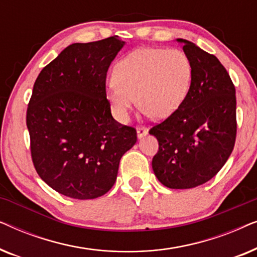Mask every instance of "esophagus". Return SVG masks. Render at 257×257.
<instances>
[{
    "label": "esophagus",
    "mask_w": 257,
    "mask_h": 257,
    "mask_svg": "<svg viewBox=\"0 0 257 257\" xmlns=\"http://www.w3.org/2000/svg\"><path fill=\"white\" fill-rule=\"evenodd\" d=\"M147 133H149V130L146 127H144V126H138L137 127V135H138V138H143V137H145Z\"/></svg>",
    "instance_id": "esophagus-1"
}]
</instances>
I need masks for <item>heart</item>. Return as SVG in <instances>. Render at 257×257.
I'll use <instances>...</instances> for the list:
<instances>
[{
    "mask_svg": "<svg viewBox=\"0 0 257 257\" xmlns=\"http://www.w3.org/2000/svg\"><path fill=\"white\" fill-rule=\"evenodd\" d=\"M113 76L107 83L106 97L119 121H126L136 101L152 118L164 119L174 113L187 96L192 63L178 49L144 48L120 59Z\"/></svg>",
    "mask_w": 257,
    "mask_h": 257,
    "instance_id": "obj_1",
    "label": "heart"
}]
</instances>
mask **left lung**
Returning <instances> with one entry per match:
<instances>
[{
    "mask_svg": "<svg viewBox=\"0 0 257 257\" xmlns=\"http://www.w3.org/2000/svg\"><path fill=\"white\" fill-rule=\"evenodd\" d=\"M192 63V82L178 110L153 126L159 142L152 168L168 188L187 189L215 177L234 149L236 97L227 70L214 55L178 38Z\"/></svg>",
    "mask_w": 257,
    "mask_h": 257,
    "instance_id": "left-lung-1",
    "label": "left lung"
}]
</instances>
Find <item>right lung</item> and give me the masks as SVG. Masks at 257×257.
<instances>
[{
    "label": "right lung",
    "instance_id": "add662e5",
    "mask_svg": "<svg viewBox=\"0 0 257 257\" xmlns=\"http://www.w3.org/2000/svg\"><path fill=\"white\" fill-rule=\"evenodd\" d=\"M125 42L118 36L73 43L43 68L34 84L27 127L34 166L56 192L96 199L112 188L119 161L137 142L106 99V73Z\"/></svg>",
    "mask_w": 257,
    "mask_h": 257
}]
</instances>
